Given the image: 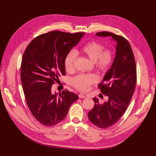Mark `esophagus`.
<instances>
[{"label": "esophagus", "instance_id": "34e87169", "mask_svg": "<svg viewBox=\"0 0 156 156\" xmlns=\"http://www.w3.org/2000/svg\"><path fill=\"white\" fill-rule=\"evenodd\" d=\"M78 96H79L80 98H85L86 97V96L84 94H80L78 95Z\"/></svg>", "mask_w": 156, "mask_h": 156}]
</instances>
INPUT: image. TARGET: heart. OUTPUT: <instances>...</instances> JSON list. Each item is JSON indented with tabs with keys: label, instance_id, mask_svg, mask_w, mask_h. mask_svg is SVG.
<instances>
[{
	"label": "heart",
	"instance_id": "1",
	"mask_svg": "<svg viewBox=\"0 0 156 156\" xmlns=\"http://www.w3.org/2000/svg\"><path fill=\"white\" fill-rule=\"evenodd\" d=\"M80 51L94 62L97 68L102 72L108 71L114 60V51L110 48L104 50V45L96 41L87 43ZM76 56V52L73 50L66 55L64 64L67 71H72L75 68ZM98 80V76L95 74H80L71 80V84L79 90L85 92L88 90L92 84L97 82Z\"/></svg>",
	"mask_w": 156,
	"mask_h": 156
}]
</instances>
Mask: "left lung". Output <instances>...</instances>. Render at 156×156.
<instances>
[{
	"label": "left lung",
	"mask_w": 156,
	"mask_h": 156,
	"mask_svg": "<svg viewBox=\"0 0 156 156\" xmlns=\"http://www.w3.org/2000/svg\"><path fill=\"white\" fill-rule=\"evenodd\" d=\"M95 35L111 37L116 42L114 62L99 85L101 92L108 97V100L101 104L94 97L95 105L88 114L89 120L94 125L107 128L121 118L132 99L136 81V64L132 47L126 38L108 31Z\"/></svg>",
	"instance_id": "1"
}]
</instances>
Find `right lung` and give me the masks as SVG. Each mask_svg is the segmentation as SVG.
<instances>
[{"mask_svg":"<svg viewBox=\"0 0 156 156\" xmlns=\"http://www.w3.org/2000/svg\"><path fill=\"white\" fill-rule=\"evenodd\" d=\"M84 33L53 31L29 44L23 55L21 80L29 109L35 119L47 126H54L66 116L78 96L68 90L51 92L54 81L66 75L65 56L76 46Z\"/></svg>","mask_w":156,"mask_h":156,"instance_id":"1","label":"right lung"}]
</instances>
